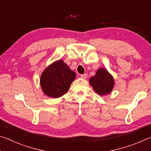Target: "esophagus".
Instances as JSON below:
<instances>
[{
	"instance_id": "34e87169",
	"label": "esophagus",
	"mask_w": 151,
	"mask_h": 151,
	"mask_svg": "<svg viewBox=\"0 0 151 151\" xmlns=\"http://www.w3.org/2000/svg\"><path fill=\"white\" fill-rule=\"evenodd\" d=\"M81 76L83 78L86 79V78H87V75H86V74L85 73V74H83V75H81Z\"/></svg>"
}]
</instances>
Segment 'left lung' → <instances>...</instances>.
Instances as JSON below:
<instances>
[{
  "instance_id": "left-lung-1",
  "label": "left lung",
  "mask_w": 151,
  "mask_h": 151,
  "mask_svg": "<svg viewBox=\"0 0 151 151\" xmlns=\"http://www.w3.org/2000/svg\"><path fill=\"white\" fill-rule=\"evenodd\" d=\"M89 83L96 93L101 96L111 93L114 85L113 77L105 68H99L95 75L91 76Z\"/></svg>"
}]
</instances>
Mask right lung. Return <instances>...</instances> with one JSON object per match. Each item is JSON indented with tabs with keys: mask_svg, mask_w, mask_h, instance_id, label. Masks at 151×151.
<instances>
[{
	"mask_svg": "<svg viewBox=\"0 0 151 151\" xmlns=\"http://www.w3.org/2000/svg\"><path fill=\"white\" fill-rule=\"evenodd\" d=\"M75 76L76 73L63 60L55 61L42 72L40 86L46 95L58 98L67 93Z\"/></svg>",
	"mask_w": 151,
	"mask_h": 151,
	"instance_id": "add662e5",
	"label": "right lung"
}]
</instances>
